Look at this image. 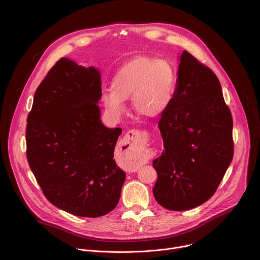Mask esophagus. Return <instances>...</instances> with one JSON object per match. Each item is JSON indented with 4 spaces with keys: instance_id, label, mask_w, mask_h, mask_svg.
Listing matches in <instances>:
<instances>
[{
    "instance_id": "esophagus-1",
    "label": "esophagus",
    "mask_w": 260,
    "mask_h": 260,
    "mask_svg": "<svg viewBox=\"0 0 260 260\" xmlns=\"http://www.w3.org/2000/svg\"><path fill=\"white\" fill-rule=\"evenodd\" d=\"M124 144L127 145L126 154L131 161H140L147 155V150L143 147L141 133L137 129H131L124 137Z\"/></svg>"
}]
</instances>
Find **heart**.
I'll return each mask as SVG.
<instances>
[{"mask_svg":"<svg viewBox=\"0 0 260 260\" xmlns=\"http://www.w3.org/2000/svg\"><path fill=\"white\" fill-rule=\"evenodd\" d=\"M111 87L104 90L102 95L109 112L122 114L125 111L124 101L133 98L137 113L145 117H157L166 112L173 101L176 76L166 60L137 56L116 72Z\"/></svg>","mask_w":260,"mask_h":260,"instance_id":"1","label":"heart"}]
</instances>
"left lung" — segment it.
I'll return each instance as SVG.
<instances>
[{"label": "left lung", "mask_w": 260, "mask_h": 260, "mask_svg": "<svg viewBox=\"0 0 260 260\" xmlns=\"http://www.w3.org/2000/svg\"><path fill=\"white\" fill-rule=\"evenodd\" d=\"M158 127L165 149L153 160L156 202L172 211L204 204L233 160V117L215 73L185 50L173 101Z\"/></svg>", "instance_id": "1"}]
</instances>
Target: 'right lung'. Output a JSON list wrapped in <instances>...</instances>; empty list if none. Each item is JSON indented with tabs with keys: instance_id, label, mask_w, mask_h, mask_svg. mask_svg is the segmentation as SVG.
<instances>
[{
	"instance_id": "add662e5",
	"label": "right lung",
	"mask_w": 260,
	"mask_h": 260,
	"mask_svg": "<svg viewBox=\"0 0 260 260\" xmlns=\"http://www.w3.org/2000/svg\"><path fill=\"white\" fill-rule=\"evenodd\" d=\"M100 71L60 58L37 88L25 131L29 168L46 199L80 217L118 204L125 173L115 162L121 128L101 121Z\"/></svg>"
}]
</instances>
